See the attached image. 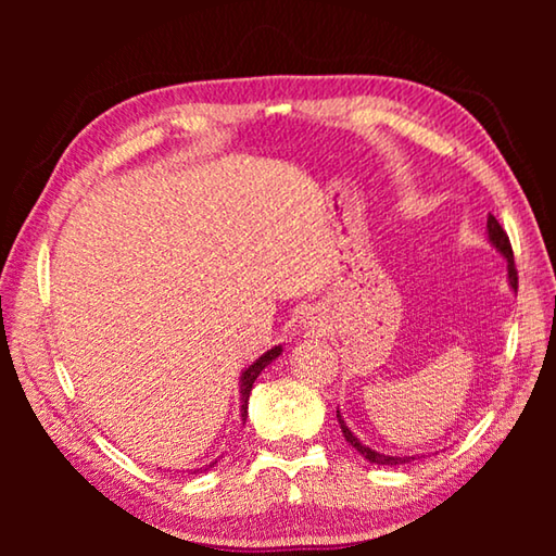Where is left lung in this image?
Returning a JSON list of instances; mask_svg holds the SVG:
<instances>
[{"label":"left lung","instance_id":"left-lung-1","mask_svg":"<svg viewBox=\"0 0 556 556\" xmlns=\"http://www.w3.org/2000/svg\"><path fill=\"white\" fill-rule=\"evenodd\" d=\"M488 238H491L493 248L501 252V255L507 260V281H510V287L517 291V269H515V257H513V244L510 238H507V232L503 230V225L497 223L493 215H488ZM338 417V425H341V431L348 444H351L355 451H361V456H365L370 460V464H378V466H402V464H409L414 456H384L378 454V451H372L370 446H365L357 441V437H353V431L345 427V421L341 419V412L336 414Z\"/></svg>","mask_w":556,"mask_h":556}]
</instances>
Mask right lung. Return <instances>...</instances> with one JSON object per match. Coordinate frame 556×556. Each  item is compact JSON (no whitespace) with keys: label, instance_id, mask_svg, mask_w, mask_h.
Listing matches in <instances>:
<instances>
[{"label":"right lung","instance_id":"add662e5","mask_svg":"<svg viewBox=\"0 0 556 556\" xmlns=\"http://www.w3.org/2000/svg\"><path fill=\"white\" fill-rule=\"evenodd\" d=\"M279 353H281V345H275L271 348V351H267L265 355L262 357H257L255 363L250 365L248 370L242 372V384H240V400H242V409H240V414H242V421L248 419V400H250V392H252V384H255V380H257V375L267 368V365L275 361V357H279ZM213 466V464H211ZM211 466H205V470H208Z\"/></svg>","mask_w":556,"mask_h":556}]
</instances>
